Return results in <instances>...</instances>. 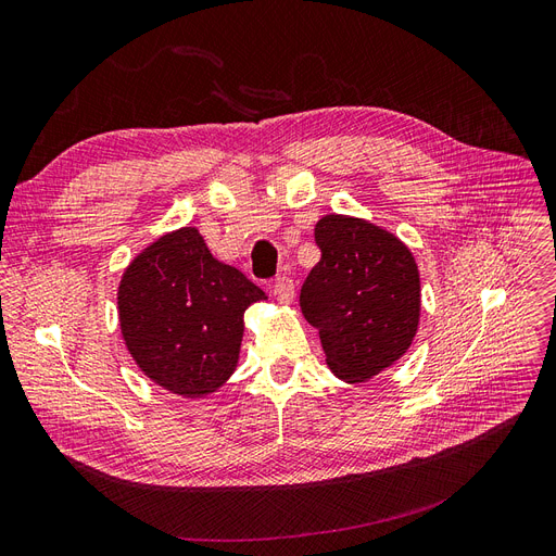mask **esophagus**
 I'll return each instance as SVG.
<instances>
[{"mask_svg":"<svg viewBox=\"0 0 556 556\" xmlns=\"http://www.w3.org/2000/svg\"><path fill=\"white\" fill-rule=\"evenodd\" d=\"M273 293L281 304H291L295 300V283L289 277H279L273 286Z\"/></svg>","mask_w":556,"mask_h":556,"instance_id":"34e87169","label":"esophagus"}]
</instances>
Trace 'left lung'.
<instances>
[{
  "label": "left lung",
  "instance_id": "1",
  "mask_svg": "<svg viewBox=\"0 0 556 556\" xmlns=\"http://www.w3.org/2000/svg\"><path fill=\"white\" fill-rule=\"evenodd\" d=\"M320 261L302 283V314L320 334L330 371L368 382L413 345L421 316V279L409 247L353 215L316 222Z\"/></svg>",
  "mask_w": 556,
  "mask_h": 556
}]
</instances>
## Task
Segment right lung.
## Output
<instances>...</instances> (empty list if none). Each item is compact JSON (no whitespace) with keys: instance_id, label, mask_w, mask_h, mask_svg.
Returning <instances> with one entry per match:
<instances>
[{"instance_id":"obj_1","label":"right lung","mask_w":556,"mask_h":556,"mask_svg":"<svg viewBox=\"0 0 556 556\" xmlns=\"http://www.w3.org/2000/svg\"><path fill=\"white\" fill-rule=\"evenodd\" d=\"M256 283L217 261L194 226L169 231L130 261L118 281V325L139 371L169 394L203 399L238 366Z\"/></svg>"}]
</instances>
